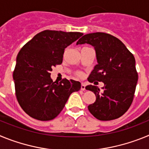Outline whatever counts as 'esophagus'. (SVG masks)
Here are the masks:
<instances>
[{
    "label": "esophagus",
    "instance_id": "34e87169",
    "mask_svg": "<svg viewBox=\"0 0 149 149\" xmlns=\"http://www.w3.org/2000/svg\"><path fill=\"white\" fill-rule=\"evenodd\" d=\"M81 90H85V84H81Z\"/></svg>",
    "mask_w": 149,
    "mask_h": 149
}]
</instances>
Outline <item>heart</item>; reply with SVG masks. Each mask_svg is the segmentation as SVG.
Returning a JSON list of instances; mask_svg holds the SVG:
<instances>
[{"instance_id": "obj_1", "label": "heart", "mask_w": 149, "mask_h": 149, "mask_svg": "<svg viewBox=\"0 0 149 149\" xmlns=\"http://www.w3.org/2000/svg\"><path fill=\"white\" fill-rule=\"evenodd\" d=\"M77 75H78V76H80V77H81V76H82V73H81V72H77Z\"/></svg>"}]
</instances>
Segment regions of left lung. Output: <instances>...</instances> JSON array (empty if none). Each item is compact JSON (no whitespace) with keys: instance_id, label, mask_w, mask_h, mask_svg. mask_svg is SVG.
Returning a JSON list of instances; mask_svg holds the SVG:
<instances>
[{"instance_id":"obj_1","label":"left lung","mask_w":149,"mask_h":149,"mask_svg":"<svg viewBox=\"0 0 149 149\" xmlns=\"http://www.w3.org/2000/svg\"><path fill=\"white\" fill-rule=\"evenodd\" d=\"M86 43L94 47L98 63L88 81L104 83L102 89L93 85L86 86L96 96L88 110L99 120L117 119L128 110L134 99L138 81L135 58L119 39L110 34H86L76 45Z\"/></svg>"}]
</instances>
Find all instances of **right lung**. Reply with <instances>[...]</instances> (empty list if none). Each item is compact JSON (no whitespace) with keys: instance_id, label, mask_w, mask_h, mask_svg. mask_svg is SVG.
I'll return each mask as SVG.
<instances>
[{"instance_id":"obj_1","label":"right lung","mask_w":149,"mask_h":149,"mask_svg":"<svg viewBox=\"0 0 149 149\" xmlns=\"http://www.w3.org/2000/svg\"><path fill=\"white\" fill-rule=\"evenodd\" d=\"M83 35L79 32L44 30L19 51L13 72L15 95L27 115L40 121L54 119L81 83L63 79L53 82L52 68L63 63L65 48Z\"/></svg>"}]
</instances>
